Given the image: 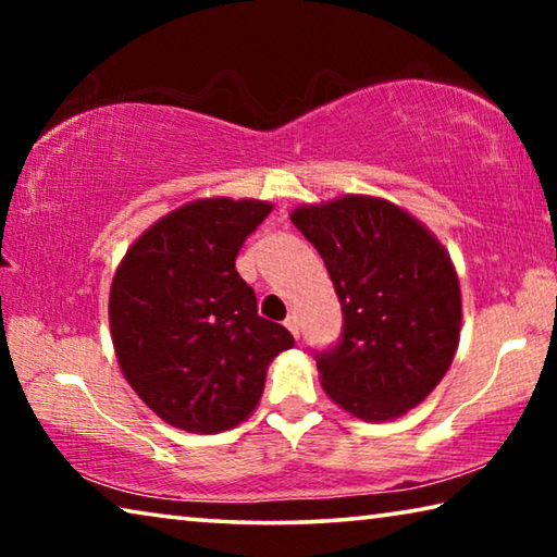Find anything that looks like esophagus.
Returning a JSON list of instances; mask_svg holds the SVG:
<instances>
[{
	"label": "esophagus",
	"instance_id": "obj_1",
	"mask_svg": "<svg viewBox=\"0 0 557 557\" xmlns=\"http://www.w3.org/2000/svg\"><path fill=\"white\" fill-rule=\"evenodd\" d=\"M285 326L289 329V332H292V336H295V338H299V319H297L295 314H289V317L285 319Z\"/></svg>",
	"mask_w": 557,
	"mask_h": 557
}]
</instances>
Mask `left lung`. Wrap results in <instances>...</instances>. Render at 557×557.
Returning a JSON list of instances; mask_svg holds the SVG:
<instances>
[{"label": "left lung", "mask_w": 557, "mask_h": 557, "mask_svg": "<svg viewBox=\"0 0 557 557\" xmlns=\"http://www.w3.org/2000/svg\"><path fill=\"white\" fill-rule=\"evenodd\" d=\"M292 223L324 258L344 332L317 369L338 408L395 420L437 388L461 332L459 277L435 233L379 196L305 203Z\"/></svg>", "instance_id": "1"}]
</instances>
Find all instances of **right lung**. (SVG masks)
<instances>
[{"label": "right lung", "mask_w": 557, "mask_h": 557, "mask_svg": "<svg viewBox=\"0 0 557 557\" xmlns=\"http://www.w3.org/2000/svg\"><path fill=\"white\" fill-rule=\"evenodd\" d=\"M270 201L228 196L178 206L120 260L110 334L132 391L166 425L213 435L258 408L268 366L295 338L258 317L256 292L235 270Z\"/></svg>", "instance_id": "obj_1"}]
</instances>
